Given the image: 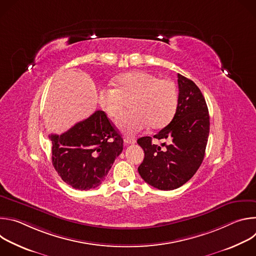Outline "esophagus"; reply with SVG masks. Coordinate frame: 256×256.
I'll return each mask as SVG.
<instances>
[{
	"label": "esophagus",
	"mask_w": 256,
	"mask_h": 256,
	"mask_svg": "<svg viewBox=\"0 0 256 256\" xmlns=\"http://www.w3.org/2000/svg\"><path fill=\"white\" fill-rule=\"evenodd\" d=\"M124 142L128 144H136V138H130V136H126L124 138Z\"/></svg>",
	"instance_id": "obj_1"
}]
</instances>
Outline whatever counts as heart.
Returning <instances> with one entry per match:
<instances>
[{
    "instance_id": "heart-1",
    "label": "heart",
    "mask_w": 256,
    "mask_h": 256,
    "mask_svg": "<svg viewBox=\"0 0 256 256\" xmlns=\"http://www.w3.org/2000/svg\"><path fill=\"white\" fill-rule=\"evenodd\" d=\"M130 99L132 110L122 114L116 126L124 134L134 136L148 126H167L177 110L178 91L171 80L159 79L146 70L126 72L116 78V87H102L98 91V102L110 118H116Z\"/></svg>"
}]
</instances>
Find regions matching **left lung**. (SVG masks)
Wrapping results in <instances>:
<instances>
[{
    "instance_id": "left-lung-1",
    "label": "left lung",
    "mask_w": 256,
    "mask_h": 256,
    "mask_svg": "<svg viewBox=\"0 0 256 256\" xmlns=\"http://www.w3.org/2000/svg\"><path fill=\"white\" fill-rule=\"evenodd\" d=\"M177 78L176 114L171 122L154 136L168 140L169 144H155L151 136L138 140L144 152L138 171L148 184L161 190L178 188L196 174L204 160L210 132L208 109L202 93L192 80L180 74Z\"/></svg>"
}]
</instances>
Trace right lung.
Wrapping results in <instances>:
<instances>
[{
	"instance_id": "right-lung-1",
	"label": "right lung",
	"mask_w": 256,
	"mask_h": 256,
	"mask_svg": "<svg viewBox=\"0 0 256 256\" xmlns=\"http://www.w3.org/2000/svg\"><path fill=\"white\" fill-rule=\"evenodd\" d=\"M48 138L56 171L66 184L79 190L99 186L124 149L122 134L101 110L66 132Z\"/></svg>"
}]
</instances>
